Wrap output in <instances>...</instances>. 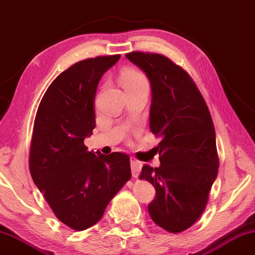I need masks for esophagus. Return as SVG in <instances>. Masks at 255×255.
Returning <instances> with one entry per match:
<instances>
[{
  "label": "esophagus",
  "mask_w": 255,
  "mask_h": 255,
  "mask_svg": "<svg viewBox=\"0 0 255 255\" xmlns=\"http://www.w3.org/2000/svg\"><path fill=\"white\" fill-rule=\"evenodd\" d=\"M130 167H131V174L132 177H137L140 170V167H142V162L138 161L137 159H135L134 157L130 158Z\"/></svg>",
  "instance_id": "esophagus-1"
}]
</instances>
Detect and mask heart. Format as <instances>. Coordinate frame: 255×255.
Wrapping results in <instances>:
<instances>
[{"instance_id": "heart-1", "label": "heart", "mask_w": 255, "mask_h": 255, "mask_svg": "<svg viewBox=\"0 0 255 255\" xmlns=\"http://www.w3.org/2000/svg\"><path fill=\"white\" fill-rule=\"evenodd\" d=\"M121 82L125 89L132 88L138 86H149V81L142 72L138 71H126L121 74Z\"/></svg>"}]
</instances>
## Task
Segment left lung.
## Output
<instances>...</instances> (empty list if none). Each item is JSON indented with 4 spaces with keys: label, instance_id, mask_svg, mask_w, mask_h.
<instances>
[{
    "label": "left lung",
    "instance_id": "obj_1",
    "mask_svg": "<svg viewBox=\"0 0 255 255\" xmlns=\"http://www.w3.org/2000/svg\"><path fill=\"white\" fill-rule=\"evenodd\" d=\"M126 57L150 80V130L161 138L153 147L160 166L144 165L139 175L155 189L147 210L162 229L182 233L204 213L218 176L210 110L191 77L166 56L132 51Z\"/></svg>",
    "mask_w": 255,
    "mask_h": 255
}]
</instances>
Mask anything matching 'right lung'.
Listing matches in <instances>:
<instances>
[{
	"label": "right lung",
	"mask_w": 255,
	"mask_h": 255,
	"mask_svg": "<svg viewBox=\"0 0 255 255\" xmlns=\"http://www.w3.org/2000/svg\"><path fill=\"white\" fill-rule=\"evenodd\" d=\"M120 55L75 63L48 87L34 120L29 172L56 218L73 230L96 225L131 177L129 155L89 152L98 82Z\"/></svg>",
	"instance_id": "1"
}]
</instances>
